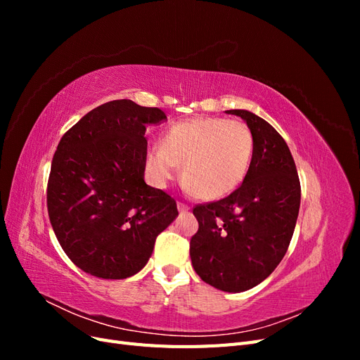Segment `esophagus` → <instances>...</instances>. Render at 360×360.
<instances>
[{
  "label": "esophagus",
  "instance_id": "esophagus-1",
  "mask_svg": "<svg viewBox=\"0 0 360 360\" xmlns=\"http://www.w3.org/2000/svg\"><path fill=\"white\" fill-rule=\"evenodd\" d=\"M177 209H179L180 213H184V212H189L191 207H189L188 204H184V202H179V204H177Z\"/></svg>",
  "mask_w": 360,
  "mask_h": 360
}]
</instances>
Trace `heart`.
I'll return each instance as SVG.
<instances>
[{"label": "heart", "mask_w": 360, "mask_h": 360, "mask_svg": "<svg viewBox=\"0 0 360 360\" xmlns=\"http://www.w3.org/2000/svg\"><path fill=\"white\" fill-rule=\"evenodd\" d=\"M254 155V136L238 120L195 117L171 126L160 148H150L146 165L158 186L176 177L195 197L214 201L234 192L245 180Z\"/></svg>", "instance_id": "1"}]
</instances>
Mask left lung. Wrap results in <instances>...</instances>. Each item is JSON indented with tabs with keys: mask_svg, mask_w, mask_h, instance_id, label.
I'll return each instance as SVG.
<instances>
[{
	"mask_svg": "<svg viewBox=\"0 0 360 360\" xmlns=\"http://www.w3.org/2000/svg\"><path fill=\"white\" fill-rule=\"evenodd\" d=\"M254 155L242 186L226 198L193 209L200 228L191 238L198 276L226 292L254 288L284 258L300 207V181L291 151L276 129L246 110Z\"/></svg>",
	"mask_w": 360,
	"mask_h": 360,
	"instance_id": "8db88e82",
	"label": "left lung"
}]
</instances>
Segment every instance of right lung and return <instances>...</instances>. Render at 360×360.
<instances>
[{"mask_svg":"<svg viewBox=\"0 0 360 360\" xmlns=\"http://www.w3.org/2000/svg\"><path fill=\"white\" fill-rule=\"evenodd\" d=\"M159 108L122 99L85 114L61 138L48 181V213L66 255L101 279L136 275L156 237L179 216L168 193L144 180L147 126Z\"/></svg>","mask_w":360,"mask_h":360,"instance_id":"obj_1","label":"right lung"}]
</instances>
